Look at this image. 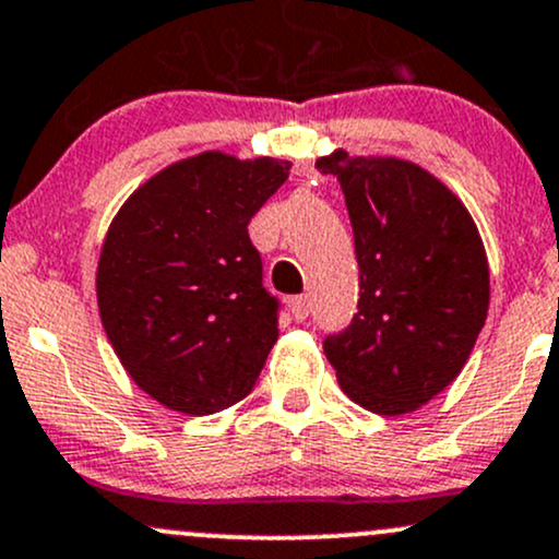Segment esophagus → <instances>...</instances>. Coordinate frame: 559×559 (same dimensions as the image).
I'll return each instance as SVG.
<instances>
[{
	"instance_id": "obj_1",
	"label": "esophagus",
	"mask_w": 559,
	"mask_h": 559,
	"mask_svg": "<svg viewBox=\"0 0 559 559\" xmlns=\"http://www.w3.org/2000/svg\"><path fill=\"white\" fill-rule=\"evenodd\" d=\"M289 310H292L294 321H305V318L310 316V299L308 297H292Z\"/></svg>"
}]
</instances>
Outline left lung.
Wrapping results in <instances>:
<instances>
[{"label":"left lung","instance_id":"left-lung-1","mask_svg":"<svg viewBox=\"0 0 559 559\" xmlns=\"http://www.w3.org/2000/svg\"><path fill=\"white\" fill-rule=\"evenodd\" d=\"M316 167L340 180L360 270L358 312L323 353L349 401L411 414L459 377L486 323L483 238L462 199L419 164L334 151Z\"/></svg>","mask_w":559,"mask_h":559}]
</instances>
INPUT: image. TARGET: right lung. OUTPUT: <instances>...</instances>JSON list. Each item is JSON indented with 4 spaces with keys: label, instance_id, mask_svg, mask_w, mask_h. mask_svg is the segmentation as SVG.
Returning <instances> with one entry per match:
<instances>
[{
    "label": "right lung",
    "instance_id": "right-lung-1",
    "mask_svg": "<svg viewBox=\"0 0 559 559\" xmlns=\"http://www.w3.org/2000/svg\"><path fill=\"white\" fill-rule=\"evenodd\" d=\"M289 169L204 151L145 180L110 223L97 310L124 371L162 406L206 416L254 388L278 340V299L247 225Z\"/></svg>",
    "mask_w": 559,
    "mask_h": 559
}]
</instances>
